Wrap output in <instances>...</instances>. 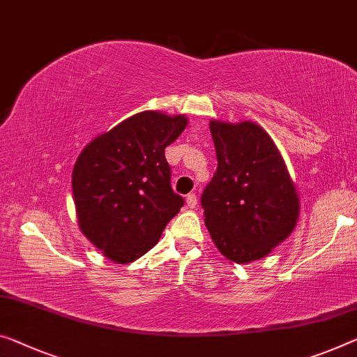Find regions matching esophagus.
<instances>
[{"instance_id":"esophagus-1","label":"esophagus","mask_w":357,"mask_h":357,"mask_svg":"<svg viewBox=\"0 0 357 357\" xmlns=\"http://www.w3.org/2000/svg\"><path fill=\"white\" fill-rule=\"evenodd\" d=\"M197 204V197L195 193H190L188 196H186V206L190 207V209H195Z\"/></svg>"}]
</instances>
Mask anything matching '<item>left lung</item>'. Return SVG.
Here are the masks:
<instances>
[{
    "label": "left lung",
    "mask_w": 357,
    "mask_h": 357,
    "mask_svg": "<svg viewBox=\"0 0 357 357\" xmlns=\"http://www.w3.org/2000/svg\"><path fill=\"white\" fill-rule=\"evenodd\" d=\"M217 171L201 196L204 222L223 257L260 260L289 238L300 201L276 144L259 124L212 119Z\"/></svg>",
    "instance_id": "obj_1"
}]
</instances>
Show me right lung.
Wrapping results in <instances>:
<instances>
[{
	"instance_id": "1",
	"label": "right lung",
	"mask_w": 357,
	"mask_h": 357,
	"mask_svg": "<svg viewBox=\"0 0 357 357\" xmlns=\"http://www.w3.org/2000/svg\"><path fill=\"white\" fill-rule=\"evenodd\" d=\"M186 124L183 114L137 113L96 137L76 160L71 186L79 229L112 261L146 254L183 206L164 150Z\"/></svg>"
}]
</instances>
